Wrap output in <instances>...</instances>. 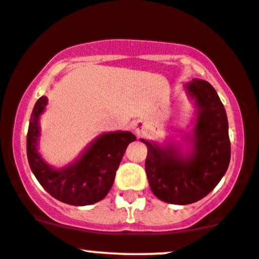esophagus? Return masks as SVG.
I'll list each match as a JSON object with an SVG mask.
<instances>
[{
    "mask_svg": "<svg viewBox=\"0 0 259 259\" xmlns=\"http://www.w3.org/2000/svg\"><path fill=\"white\" fill-rule=\"evenodd\" d=\"M134 132H135V134H140L141 133V129H140V125H134Z\"/></svg>",
    "mask_w": 259,
    "mask_h": 259,
    "instance_id": "1",
    "label": "esophagus"
}]
</instances>
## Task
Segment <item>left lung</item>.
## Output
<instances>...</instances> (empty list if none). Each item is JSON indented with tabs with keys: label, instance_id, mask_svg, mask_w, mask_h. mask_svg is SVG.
I'll use <instances>...</instances> for the list:
<instances>
[{
	"label": "left lung",
	"instance_id": "8db88e82",
	"mask_svg": "<svg viewBox=\"0 0 259 259\" xmlns=\"http://www.w3.org/2000/svg\"><path fill=\"white\" fill-rule=\"evenodd\" d=\"M187 91L198 107L190 156L181 157L171 145L160 148L140 139L148 146L145 171L152 194L175 205H189L208 195L221 181L231 159L227 115L213 87L194 79Z\"/></svg>",
	"mask_w": 259,
	"mask_h": 259
}]
</instances>
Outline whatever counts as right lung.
I'll return each mask as SVG.
<instances>
[{
    "instance_id": "1",
    "label": "right lung",
    "mask_w": 259,
    "mask_h": 259,
    "mask_svg": "<svg viewBox=\"0 0 259 259\" xmlns=\"http://www.w3.org/2000/svg\"><path fill=\"white\" fill-rule=\"evenodd\" d=\"M46 104L47 97L37 100L27 133V157L32 172L43 189L61 202L85 206L103 200L113 186L115 172L127 145L137 138L130 132L103 134L75 164L54 170L43 161L37 151L38 118Z\"/></svg>"
}]
</instances>
